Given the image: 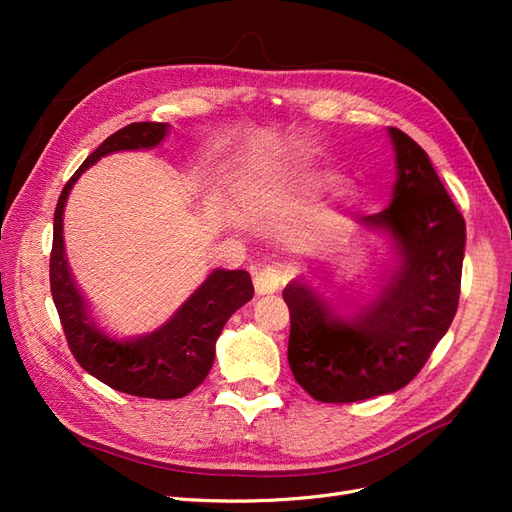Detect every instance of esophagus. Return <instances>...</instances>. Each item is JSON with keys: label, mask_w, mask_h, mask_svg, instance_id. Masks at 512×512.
Masks as SVG:
<instances>
[{"label": "esophagus", "mask_w": 512, "mask_h": 512, "mask_svg": "<svg viewBox=\"0 0 512 512\" xmlns=\"http://www.w3.org/2000/svg\"><path fill=\"white\" fill-rule=\"evenodd\" d=\"M254 286H256V294L265 297V294H273L284 286V277L275 267L267 265L254 275Z\"/></svg>", "instance_id": "obj_1"}]
</instances>
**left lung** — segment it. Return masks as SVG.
<instances>
[{
    "mask_svg": "<svg viewBox=\"0 0 512 512\" xmlns=\"http://www.w3.org/2000/svg\"><path fill=\"white\" fill-rule=\"evenodd\" d=\"M397 183L391 207L361 218L395 237L401 265L367 303L329 297L309 280L284 288L288 363L324 404L399 391L427 363L459 305L466 220L408 134L391 128Z\"/></svg>",
    "mask_w": 512,
    "mask_h": 512,
    "instance_id": "left-lung-1",
    "label": "left lung"
}]
</instances>
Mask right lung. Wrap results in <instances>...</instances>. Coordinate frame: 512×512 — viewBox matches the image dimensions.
Returning <instances> with one entry per match:
<instances>
[{
  "instance_id": "add662e5",
  "label": "right lung",
  "mask_w": 512,
  "mask_h": 512,
  "mask_svg": "<svg viewBox=\"0 0 512 512\" xmlns=\"http://www.w3.org/2000/svg\"><path fill=\"white\" fill-rule=\"evenodd\" d=\"M168 128V123L160 121L130 123L108 136L79 166L57 200L49 265L51 294L74 359L111 389L149 399H179L203 384L215 359V339L226 320L254 297L252 277L247 271H213L164 327L136 337L117 335L100 327L89 314L83 294L72 280L61 222L74 181L91 164L113 151L156 147Z\"/></svg>"
}]
</instances>
